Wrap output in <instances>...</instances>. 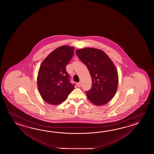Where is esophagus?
I'll return each instance as SVG.
<instances>
[{"instance_id":"esophagus-1","label":"esophagus","mask_w":154,"mask_h":154,"mask_svg":"<svg viewBox=\"0 0 154 154\" xmlns=\"http://www.w3.org/2000/svg\"><path fill=\"white\" fill-rule=\"evenodd\" d=\"M81 85H82V83H81V82H78V83L77 84V86H78V87H80V86H81Z\"/></svg>"}]
</instances>
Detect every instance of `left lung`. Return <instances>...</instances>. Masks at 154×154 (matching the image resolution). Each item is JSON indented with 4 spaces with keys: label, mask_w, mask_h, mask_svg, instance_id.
Instances as JSON below:
<instances>
[{
    "label": "left lung",
    "mask_w": 154,
    "mask_h": 154,
    "mask_svg": "<svg viewBox=\"0 0 154 154\" xmlns=\"http://www.w3.org/2000/svg\"><path fill=\"white\" fill-rule=\"evenodd\" d=\"M76 54L91 76V88L86 91L88 100L97 106L107 103L118 88V72L114 63L101 49L85 48L77 49Z\"/></svg>",
    "instance_id": "8db88e82"
}]
</instances>
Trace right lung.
I'll use <instances>...</instances> for the list:
<instances>
[{
    "label": "right lung",
    "instance_id": "1",
    "mask_svg": "<svg viewBox=\"0 0 154 154\" xmlns=\"http://www.w3.org/2000/svg\"><path fill=\"white\" fill-rule=\"evenodd\" d=\"M74 47L63 46L54 49L43 60L37 75V87L43 100L51 105L64 101L74 86L69 81L66 66L72 59Z\"/></svg>",
    "mask_w": 154,
    "mask_h": 154
}]
</instances>
